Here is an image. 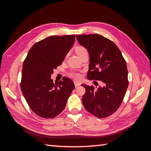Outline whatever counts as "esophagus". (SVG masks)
<instances>
[{"label": "esophagus", "mask_w": 151, "mask_h": 151, "mask_svg": "<svg viewBox=\"0 0 151 151\" xmlns=\"http://www.w3.org/2000/svg\"><path fill=\"white\" fill-rule=\"evenodd\" d=\"M74 84H75L76 88H77V87H79V86L81 85V84H80L79 83H78V82H75Z\"/></svg>", "instance_id": "34e87169"}]
</instances>
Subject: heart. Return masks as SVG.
<instances>
[{"label": "heart", "mask_w": 151, "mask_h": 151, "mask_svg": "<svg viewBox=\"0 0 151 151\" xmlns=\"http://www.w3.org/2000/svg\"><path fill=\"white\" fill-rule=\"evenodd\" d=\"M86 50H87L84 47L78 46V47H77L76 48V52L79 56L82 53H83L84 52L86 51ZM68 75H69V76L70 77H72V78L76 80H79L81 79V77H82L81 73L80 72L75 71V70H73V71H71L70 72H69Z\"/></svg>", "instance_id": "obj_1"}]
</instances>
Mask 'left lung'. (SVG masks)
I'll return each mask as SVG.
<instances>
[{"mask_svg":"<svg viewBox=\"0 0 151 151\" xmlns=\"http://www.w3.org/2000/svg\"><path fill=\"white\" fill-rule=\"evenodd\" d=\"M76 38L89 53L88 78L104 83L96 89L82 85L86 89L83 104L95 116L108 117L120 107L129 86L126 61L115 43L101 35H77Z\"/></svg>","mask_w":151,"mask_h":151,"instance_id":"left-lung-1","label":"left lung"}]
</instances>
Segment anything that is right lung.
<instances>
[{
    "label": "right lung",
    "mask_w": 151,
    "mask_h": 151,
    "mask_svg": "<svg viewBox=\"0 0 151 151\" xmlns=\"http://www.w3.org/2000/svg\"><path fill=\"white\" fill-rule=\"evenodd\" d=\"M75 37V35L48 36L29 50L22 65L20 86L29 107L36 115L53 118L65 108L75 85L65 77L54 84L50 77L73 47Z\"/></svg>",
    "instance_id": "obj_1"
}]
</instances>
